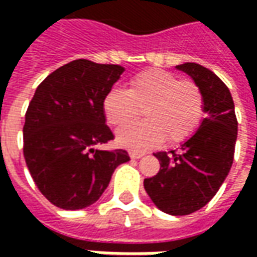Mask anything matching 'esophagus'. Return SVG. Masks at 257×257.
<instances>
[{"mask_svg":"<svg viewBox=\"0 0 257 257\" xmlns=\"http://www.w3.org/2000/svg\"><path fill=\"white\" fill-rule=\"evenodd\" d=\"M128 154H130V157H132V159H142V157L144 156L143 152H130Z\"/></svg>","mask_w":257,"mask_h":257,"instance_id":"esophagus-1","label":"esophagus"}]
</instances>
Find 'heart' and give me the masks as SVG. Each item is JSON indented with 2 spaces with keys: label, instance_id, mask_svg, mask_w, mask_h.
Listing matches in <instances>:
<instances>
[{
  "label": "heart",
  "instance_id": "obj_1",
  "mask_svg": "<svg viewBox=\"0 0 257 257\" xmlns=\"http://www.w3.org/2000/svg\"><path fill=\"white\" fill-rule=\"evenodd\" d=\"M143 108L146 120L125 127L117 136L124 147L144 150L163 139L169 144L186 142L202 124L204 95L192 80L152 68L134 75L128 90L114 87L103 100L107 121L118 128L136 120Z\"/></svg>",
  "mask_w": 257,
  "mask_h": 257
}]
</instances>
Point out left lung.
<instances>
[{
    "instance_id": "8db88e82",
    "label": "left lung",
    "mask_w": 257,
    "mask_h": 257,
    "mask_svg": "<svg viewBox=\"0 0 257 257\" xmlns=\"http://www.w3.org/2000/svg\"><path fill=\"white\" fill-rule=\"evenodd\" d=\"M194 80L204 95L200 127L179 150L159 152V173L144 179V189L164 213L184 216L206 206L230 172L237 139L232 94L209 68L196 63L177 65Z\"/></svg>"
}]
</instances>
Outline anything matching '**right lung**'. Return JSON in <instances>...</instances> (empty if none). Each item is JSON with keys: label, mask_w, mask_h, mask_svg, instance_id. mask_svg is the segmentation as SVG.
<instances>
[{"label": "right lung", "mask_w": 257, "mask_h": 257, "mask_svg": "<svg viewBox=\"0 0 257 257\" xmlns=\"http://www.w3.org/2000/svg\"><path fill=\"white\" fill-rule=\"evenodd\" d=\"M121 65L74 60L37 87L25 113L24 159L38 190L54 206L78 210L95 203L125 150H97L114 139L103 100Z\"/></svg>", "instance_id": "add662e5"}]
</instances>
